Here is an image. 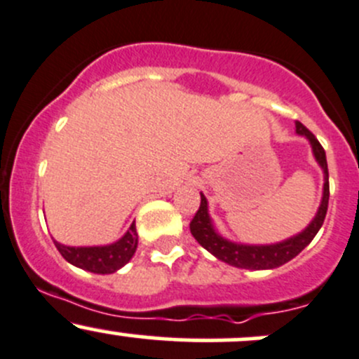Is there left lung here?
<instances>
[{"label": "left lung", "mask_w": 359, "mask_h": 359, "mask_svg": "<svg viewBox=\"0 0 359 359\" xmlns=\"http://www.w3.org/2000/svg\"><path fill=\"white\" fill-rule=\"evenodd\" d=\"M295 132L297 135L304 137L309 142L313 156L320 168L323 170V193H321V201L318 206V212L314 213L313 220L304 227L300 233L293 234L283 241H276V243L267 245H252V243H238V241L229 240V238L222 236L217 231L213 219L210 217L208 212V201H206L205 194H201V205L200 210L196 212L194 219L191 220V234L194 240L201 245L203 248L208 250L215 259L222 260V262L229 264V266L238 267V269H250V271H266V269H276V267L283 266L288 260L295 259L307 245L313 241L318 231L323 226L325 215H327L328 208V196H330V187H328V165H327V154L321 144L318 142L316 137L302 125V123L295 121Z\"/></svg>", "instance_id": "obj_1"}]
</instances>
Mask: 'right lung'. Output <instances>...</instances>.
<instances>
[{
	"mask_svg": "<svg viewBox=\"0 0 359 359\" xmlns=\"http://www.w3.org/2000/svg\"><path fill=\"white\" fill-rule=\"evenodd\" d=\"M60 255L72 266L95 274H112L130 262L137 250V229L135 222L128 227L119 240L109 245H93V247H69L53 240Z\"/></svg>",
	"mask_w": 359,
	"mask_h": 359,
	"instance_id": "obj_1",
	"label": "right lung"
}]
</instances>
